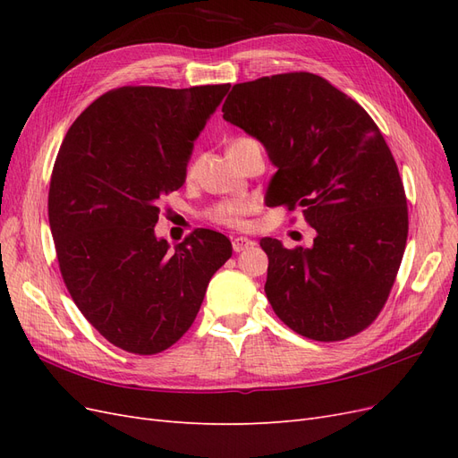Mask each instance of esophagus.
Masks as SVG:
<instances>
[{
    "label": "esophagus",
    "mask_w": 458,
    "mask_h": 458,
    "mask_svg": "<svg viewBox=\"0 0 458 458\" xmlns=\"http://www.w3.org/2000/svg\"><path fill=\"white\" fill-rule=\"evenodd\" d=\"M250 246H254V242L250 239H246V237H234L233 239V250L234 252H242V250H246V248H250Z\"/></svg>",
    "instance_id": "esophagus-1"
}]
</instances>
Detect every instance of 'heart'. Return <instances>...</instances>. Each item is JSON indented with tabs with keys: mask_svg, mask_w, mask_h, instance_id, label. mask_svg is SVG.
Wrapping results in <instances>:
<instances>
[{
	"mask_svg": "<svg viewBox=\"0 0 458 458\" xmlns=\"http://www.w3.org/2000/svg\"><path fill=\"white\" fill-rule=\"evenodd\" d=\"M250 212V204L244 200H233V202H221L210 210V219L216 224H224L229 227H241L244 224V216Z\"/></svg>",
	"mask_w": 458,
	"mask_h": 458,
	"instance_id": "obj_1",
	"label": "heart"
}]
</instances>
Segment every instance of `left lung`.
<instances>
[{
  "label": "left lung",
  "mask_w": 458,
  "mask_h": 458,
  "mask_svg": "<svg viewBox=\"0 0 458 458\" xmlns=\"http://www.w3.org/2000/svg\"><path fill=\"white\" fill-rule=\"evenodd\" d=\"M221 113L258 140L276 168L269 204L300 206L315 229L310 248L259 241L273 311L318 342L361 332L384 308L409 231L403 183L378 126L352 97L310 72L233 86Z\"/></svg>",
  "instance_id": "8db88e82"
}]
</instances>
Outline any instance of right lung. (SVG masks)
I'll list each match as a JSON object with an SVG mask.
<instances>
[{
  "label": "right lung",
  "mask_w": 458,
  "mask_h": 458,
  "mask_svg": "<svg viewBox=\"0 0 458 458\" xmlns=\"http://www.w3.org/2000/svg\"><path fill=\"white\" fill-rule=\"evenodd\" d=\"M229 88L113 89L61 145L47 202L61 275L81 315L116 348L168 350L233 254L225 234L210 229L174 252L155 233L158 200L185 183L197 137Z\"/></svg>",
  "instance_id": "right-lung-1"
}]
</instances>
